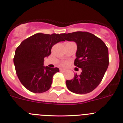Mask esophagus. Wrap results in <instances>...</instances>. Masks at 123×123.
Listing matches in <instances>:
<instances>
[{"label":"esophagus","mask_w":123,"mask_h":123,"mask_svg":"<svg viewBox=\"0 0 123 123\" xmlns=\"http://www.w3.org/2000/svg\"><path fill=\"white\" fill-rule=\"evenodd\" d=\"M60 72H63V73H64V72H66V71H67V70H65V69L60 68Z\"/></svg>","instance_id":"34e87169"}]
</instances>
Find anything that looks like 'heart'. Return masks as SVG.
<instances>
[{
    "instance_id": "b5f03b06",
    "label": "heart",
    "mask_w": 123,
    "mask_h": 123,
    "mask_svg": "<svg viewBox=\"0 0 123 123\" xmlns=\"http://www.w3.org/2000/svg\"><path fill=\"white\" fill-rule=\"evenodd\" d=\"M62 64H63V66H65V65H66V62H63V63H62Z\"/></svg>"
}]
</instances>
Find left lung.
Listing matches in <instances>:
<instances>
[{
	"mask_svg": "<svg viewBox=\"0 0 123 123\" xmlns=\"http://www.w3.org/2000/svg\"><path fill=\"white\" fill-rule=\"evenodd\" d=\"M64 39L77 43L74 65L81 68V74H75L66 82L69 91L77 94L92 92L103 79L109 63L108 48L100 38L88 32L77 31L61 35Z\"/></svg>",
	"mask_w": 123,
	"mask_h": 123,
	"instance_id": "8db88e82",
	"label": "left lung"
}]
</instances>
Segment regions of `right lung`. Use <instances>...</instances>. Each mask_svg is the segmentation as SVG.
<instances>
[{
	"label": "right lung",
	"instance_id": "obj_1",
	"mask_svg": "<svg viewBox=\"0 0 123 123\" xmlns=\"http://www.w3.org/2000/svg\"><path fill=\"white\" fill-rule=\"evenodd\" d=\"M64 41L60 34L38 33L17 47L13 59L16 71L21 83L30 91L42 93L50 89L53 75L59 69L45 67L44 58L50 55L53 45Z\"/></svg>",
	"mask_w": 123,
	"mask_h": 123
}]
</instances>
